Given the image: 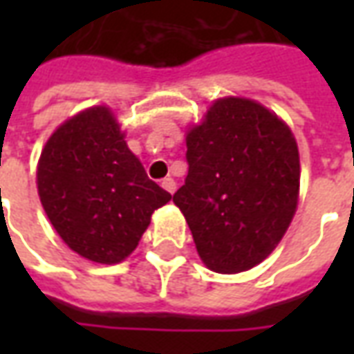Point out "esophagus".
<instances>
[{"mask_svg": "<svg viewBox=\"0 0 354 354\" xmlns=\"http://www.w3.org/2000/svg\"><path fill=\"white\" fill-rule=\"evenodd\" d=\"M161 185H162V189H167L169 193L176 192V182H174L172 178H165V180L161 182Z\"/></svg>", "mask_w": 354, "mask_h": 354, "instance_id": "1", "label": "esophagus"}]
</instances>
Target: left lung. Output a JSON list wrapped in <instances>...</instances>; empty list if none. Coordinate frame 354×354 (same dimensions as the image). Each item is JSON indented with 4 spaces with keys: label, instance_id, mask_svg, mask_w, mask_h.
<instances>
[{
    "label": "left lung",
    "instance_id": "8db88e82",
    "mask_svg": "<svg viewBox=\"0 0 354 354\" xmlns=\"http://www.w3.org/2000/svg\"><path fill=\"white\" fill-rule=\"evenodd\" d=\"M187 176L174 205L216 273L252 269L296 214L299 153L282 119L248 98H220L187 131Z\"/></svg>",
    "mask_w": 354,
    "mask_h": 354
}]
</instances>
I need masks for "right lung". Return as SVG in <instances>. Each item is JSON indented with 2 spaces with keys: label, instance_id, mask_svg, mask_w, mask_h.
<instances>
[{
  "label": "right lung",
  "instance_id": "add662e5",
  "mask_svg": "<svg viewBox=\"0 0 354 354\" xmlns=\"http://www.w3.org/2000/svg\"><path fill=\"white\" fill-rule=\"evenodd\" d=\"M45 214L66 245L96 263H119L172 195L149 180L115 115L94 106L60 124L37 162Z\"/></svg>",
  "mask_w": 354,
  "mask_h": 354
}]
</instances>
